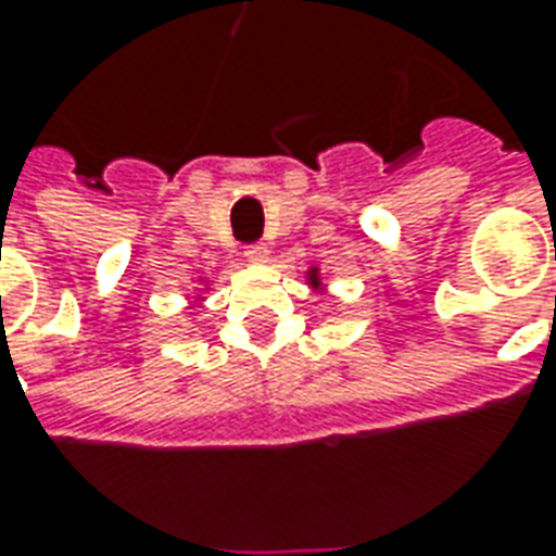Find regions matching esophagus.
<instances>
[{"mask_svg": "<svg viewBox=\"0 0 556 556\" xmlns=\"http://www.w3.org/2000/svg\"><path fill=\"white\" fill-rule=\"evenodd\" d=\"M243 255H247L250 262H255V265H262V262H267V255H270V250H267L265 243H250V247L243 250Z\"/></svg>", "mask_w": 556, "mask_h": 556, "instance_id": "esophagus-1", "label": "esophagus"}]
</instances>
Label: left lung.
Wrapping results in <instances>:
<instances>
[{"mask_svg": "<svg viewBox=\"0 0 556 556\" xmlns=\"http://www.w3.org/2000/svg\"><path fill=\"white\" fill-rule=\"evenodd\" d=\"M306 286L315 291V294H325V277H321V270H318V265H309L306 267Z\"/></svg>", "mask_w": 556, "mask_h": 556, "instance_id": "left-lung-1", "label": "left lung"}]
</instances>
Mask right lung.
<instances>
[{"label":"right lung","instance_id":"obj_1","mask_svg":"<svg viewBox=\"0 0 556 556\" xmlns=\"http://www.w3.org/2000/svg\"><path fill=\"white\" fill-rule=\"evenodd\" d=\"M199 282H202V294H195L193 301H190V313H195V309L202 306V301H205L207 294V277H199Z\"/></svg>","mask_w":556,"mask_h":556}]
</instances>
